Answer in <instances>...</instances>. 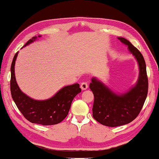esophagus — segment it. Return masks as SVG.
Wrapping results in <instances>:
<instances>
[{"label": "esophagus", "instance_id": "esophagus-1", "mask_svg": "<svg viewBox=\"0 0 159 159\" xmlns=\"http://www.w3.org/2000/svg\"><path fill=\"white\" fill-rule=\"evenodd\" d=\"M80 88H81L82 89H86L88 88V83L87 82H82L80 83Z\"/></svg>", "mask_w": 159, "mask_h": 159}]
</instances>
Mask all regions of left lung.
<instances>
[{
    "mask_svg": "<svg viewBox=\"0 0 159 159\" xmlns=\"http://www.w3.org/2000/svg\"><path fill=\"white\" fill-rule=\"evenodd\" d=\"M118 39L128 45L130 52L138 60L140 76L136 85L127 93L117 95L95 79H92L89 84L94 97L92 116L102 125L111 127L126 125L138 117L148 96L149 85L142 53L127 39Z\"/></svg>",
    "mask_w": 159,
    "mask_h": 159,
    "instance_id": "8db88e82",
    "label": "left lung"
}]
</instances>
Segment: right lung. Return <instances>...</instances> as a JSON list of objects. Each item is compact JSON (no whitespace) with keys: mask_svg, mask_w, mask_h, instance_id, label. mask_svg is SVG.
I'll list each match as a JSON object with an SVG mask.
<instances>
[{"mask_svg":"<svg viewBox=\"0 0 159 159\" xmlns=\"http://www.w3.org/2000/svg\"><path fill=\"white\" fill-rule=\"evenodd\" d=\"M37 37L28 40L26 46L35 40ZM18 52L14 55L11 65L10 91L17 108L25 119L32 123L44 126L53 125L61 122L67 117L74 98L81 92L79 83L65 86L54 97L45 101L31 99L20 90L14 75V64Z\"/></svg>","mask_w":159,"mask_h":159,"instance_id":"obj_1","label":"right lung"}]
</instances>
